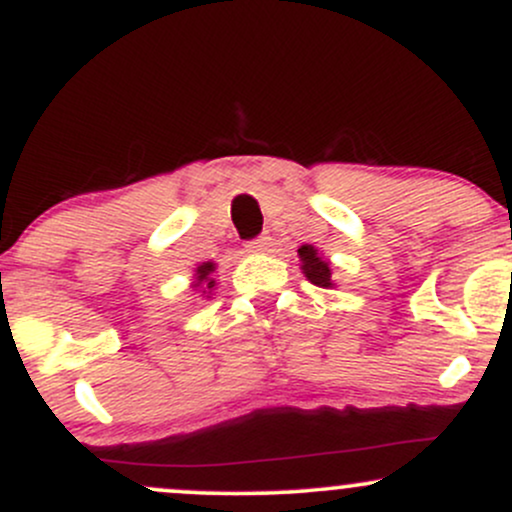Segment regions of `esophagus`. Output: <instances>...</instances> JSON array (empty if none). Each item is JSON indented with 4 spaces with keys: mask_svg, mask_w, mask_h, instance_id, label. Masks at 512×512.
<instances>
[{
    "mask_svg": "<svg viewBox=\"0 0 512 512\" xmlns=\"http://www.w3.org/2000/svg\"><path fill=\"white\" fill-rule=\"evenodd\" d=\"M269 245H272V238L260 236L252 240V243H248V252H267Z\"/></svg>",
    "mask_w": 512,
    "mask_h": 512,
    "instance_id": "34e87169",
    "label": "esophagus"
}]
</instances>
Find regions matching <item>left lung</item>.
Segmentation results:
<instances>
[{
	"label": "left lung",
	"instance_id": "8db88e82",
	"mask_svg": "<svg viewBox=\"0 0 512 512\" xmlns=\"http://www.w3.org/2000/svg\"><path fill=\"white\" fill-rule=\"evenodd\" d=\"M298 257H301V269L310 284L320 286V289H332V262L327 257H322L320 250L313 248V245H301L298 248Z\"/></svg>",
	"mask_w": 512,
	"mask_h": 512
}]
</instances>
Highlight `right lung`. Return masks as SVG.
Returning <instances> with one entry per match:
<instances>
[{
  "mask_svg": "<svg viewBox=\"0 0 512 512\" xmlns=\"http://www.w3.org/2000/svg\"><path fill=\"white\" fill-rule=\"evenodd\" d=\"M216 264L214 262H202L197 264L195 269V281H192V289L202 293V296L211 298V291L216 289V279H211V274H214Z\"/></svg>",
  "mask_w": 512,
  "mask_h": 512,
  "instance_id": "1",
  "label": "right lung"
}]
</instances>
